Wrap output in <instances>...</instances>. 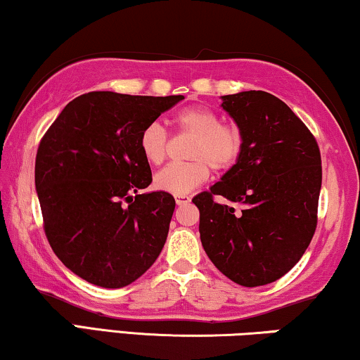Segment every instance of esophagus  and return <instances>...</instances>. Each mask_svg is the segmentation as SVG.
<instances>
[{
  "label": "esophagus",
  "instance_id": "1",
  "mask_svg": "<svg viewBox=\"0 0 360 360\" xmlns=\"http://www.w3.org/2000/svg\"><path fill=\"white\" fill-rule=\"evenodd\" d=\"M176 205H186V203L191 202V197L189 195H176Z\"/></svg>",
  "mask_w": 360,
  "mask_h": 360
}]
</instances>
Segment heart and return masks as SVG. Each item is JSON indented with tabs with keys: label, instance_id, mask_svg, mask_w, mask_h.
<instances>
[{
	"label": "heart",
	"instance_id": "heart-1",
	"mask_svg": "<svg viewBox=\"0 0 360 360\" xmlns=\"http://www.w3.org/2000/svg\"><path fill=\"white\" fill-rule=\"evenodd\" d=\"M174 126L192 136L187 158L191 162L173 163L155 176V187L173 195L189 194L208 179L210 166L217 171L229 169L243 150L239 129L221 124L217 112L207 108H186L174 116ZM139 147L150 165H160L168 152V136L158 122H152L141 134Z\"/></svg>",
	"mask_w": 360,
	"mask_h": 360
}]
</instances>
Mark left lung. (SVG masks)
<instances>
[{
	"label": "left lung",
	"instance_id": "left-lung-1",
	"mask_svg": "<svg viewBox=\"0 0 360 360\" xmlns=\"http://www.w3.org/2000/svg\"><path fill=\"white\" fill-rule=\"evenodd\" d=\"M221 101L243 136V150L210 191L192 198L200 212L198 231L208 259L224 276L245 288L264 286L286 275L312 240L320 150L275 95L248 90Z\"/></svg>",
	"mask_w": 360,
	"mask_h": 360
}]
</instances>
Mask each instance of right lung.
I'll use <instances>...</instances> for the list:
<instances>
[{"label": "right lung", "mask_w": 360, "mask_h": 360, "mask_svg": "<svg viewBox=\"0 0 360 360\" xmlns=\"http://www.w3.org/2000/svg\"><path fill=\"white\" fill-rule=\"evenodd\" d=\"M181 100L84 94L43 136L35 189L45 233L58 259L82 280L124 288L158 259L176 202L163 191L139 194L152 182L139 139Z\"/></svg>", "instance_id": "add662e5"}]
</instances>
